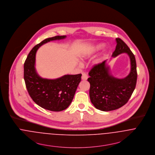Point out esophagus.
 I'll list each match as a JSON object with an SVG mask.
<instances>
[{
  "instance_id": "obj_1",
  "label": "esophagus",
  "mask_w": 155,
  "mask_h": 155,
  "mask_svg": "<svg viewBox=\"0 0 155 155\" xmlns=\"http://www.w3.org/2000/svg\"><path fill=\"white\" fill-rule=\"evenodd\" d=\"M88 75L87 74H86L85 73H83V74H82V77H81V79L83 80H87V78H88Z\"/></svg>"
}]
</instances>
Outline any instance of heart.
Returning <instances> with one entry per match:
<instances>
[{
	"label": "heart",
	"mask_w": 155,
	"mask_h": 155,
	"mask_svg": "<svg viewBox=\"0 0 155 155\" xmlns=\"http://www.w3.org/2000/svg\"><path fill=\"white\" fill-rule=\"evenodd\" d=\"M102 47H103V45H97V46H96L94 49V50H95V51H98V50H99V49H102ZM81 58H82V59H84V56H83L81 57Z\"/></svg>",
	"instance_id": "heart-1"
}]
</instances>
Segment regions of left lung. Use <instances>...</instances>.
Here are the masks:
<instances>
[{
  "instance_id": "left-lung-1",
  "label": "left lung",
  "mask_w": 155,
  "mask_h": 155,
  "mask_svg": "<svg viewBox=\"0 0 155 155\" xmlns=\"http://www.w3.org/2000/svg\"><path fill=\"white\" fill-rule=\"evenodd\" d=\"M117 46L112 57L123 53L130 57L131 70L124 78L113 77L107 66L106 61L95 65L90 72L87 81L90 83V98L96 108L102 111H110L120 108L131 97L137 83V73L136 58L128 46L120 38H116Z\"/></svg>"
}]
</instances>
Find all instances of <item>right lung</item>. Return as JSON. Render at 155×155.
Returning a JSON list of instances; mask_svg holds the SVG:
<instances>
[{
  "mask_svg": "<svg viewBox=\"0 0 155 155\" xmlns=\"http://www.w3.org/2000/svg\"><path fill=\"white\" fill-rule=\"evenodd\" d=\"M65 38L66 35H57L48 38L35 45L29 53L24 65V78L30 97L40 107L54 112L62 111L69 106L82 75H65L53 80L43 78L35 70V53L43 45Z\"/></svg>",
  "mask_w": 155,
  "mask_h": 155,
  "instance_id": "right-lung-1",
  "label": "right lung"
}]
</instances>
